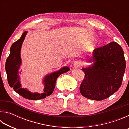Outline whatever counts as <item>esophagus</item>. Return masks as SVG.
<instances>
[{
  "label": "esophagus",
  "mask_w": 129,
  "mask_h": 129,
  "mask_svg": "<svg viewBox=\"0 0 129 129\" xmlns=\"http://www.w3.org/2000/svg\"><path fill=\"white\" fill-rule=\"evenodd\" d=\"M81 65H82L81 62L79 61H76L74 62L73 65V67L75 68H77L81 66Z\"/></svg>",
  "instance_id": "obj_1"
}]
</instances>
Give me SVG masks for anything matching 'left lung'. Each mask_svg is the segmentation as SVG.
<instances>
[{"label": "left lung", "instance_id": "8db88e82", "mask_svg": "<svg viewBox=\"0 0 129 129\" xmlns=\"http://www.w3.org/2000/svg\"><path fill=\"white\" fill-rule=\"evenodd\" d=\"M88 60L93 63L81 69L85 77L80 87V93L89 99H106L122 85L126 68L123 49L116 42H111L94 50Z\"/></svg>", "mask_w": 129, "mask_h": 129}]
</instances>
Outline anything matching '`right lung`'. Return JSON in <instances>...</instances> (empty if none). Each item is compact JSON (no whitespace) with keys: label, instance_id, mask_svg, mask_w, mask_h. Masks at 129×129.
Listing matches in <instances>:
<instances>
[{"label":"right lung","instance_id":"right-lung-1","mask_svg":"<svg viewBox=\"0 0 129 129\" xmlns=\"http://www.w3.org/2000/svg\"><path fill=\"white\" fill-rule=\"evenodd\" d=\"M27 32H24L20 38L13 43L11 47L10 55L6 60L5 65L8 82L10 86L13 88L15 91L25 99L32 100L44 99L53 93L56 86V80L58 76L69 71L70 69L67 66L64 67L57 71L45 76L42 82L44 86V89L42 93H32L28 90L27 88H23L20 83V76L19 75L22 72L21 70L19 71L22 64L20 52L21 46Z\"/></svg>","mask_w":129,"mask_h":129}]
</instances>
